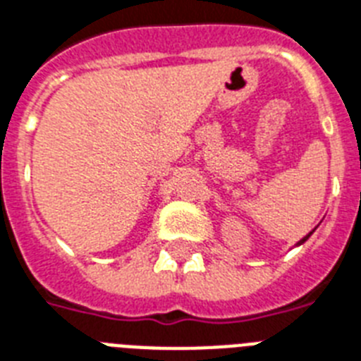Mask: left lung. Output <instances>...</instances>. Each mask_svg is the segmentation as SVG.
Segmentation results:
<instances>
[{
    "label": "left lung",
    "mask_w": 361,
    "mask_h": 361,
    "mask_svg": "<svg viewBox=\"0 0 361 361\" xmlns=\"http://www.w3.org/2000/svg\"><path fill=\"white\" fill-rule=\"evenodd\" d=\"M310 235H312V231H310V233H308L307 237H305V238H301V240H299V242H298V244H302V242H305V240H308V237H310Z\"/></svg>",
    "instance_id": "1"
}]
</instances>
